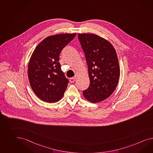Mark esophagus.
Instances as JSON below:
<instances>
[{
    "mask_svg": "<svg viewBox=\"0 0 153 153\" xmlns=\"http://www.w3.org/2000/svg\"><path fill=\"white\" fill-rule=\"evenodd\" d=\"M75 79H76V77H75H75H73V78H70V79H69V80H70V82H74L75 80Z\"/></svg>",
    "mask_w": 153,
    "mask_h": 153,
    "instance_id": "esophagus-1",
    "label": "esophagus"
}]
</instances>
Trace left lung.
<instances>
[{
	"mask_svg": "<svg viewBox=\"0 0 153 153\" xmlns=\"http://www.w3.org/2000/svg\"><path fill=\"white\" fill-rule=\"evenodd\" d=\"M78 38L90 80L83 96L93 103L102 102L113 94L119 82L120 71L117 53L109 41L97 34L79 33Z\"/></svg>",
	"mask_w": 153,
	"mask_h": 153,
	"instance_id": "8db88e82",
	"label": "left lung"
}]
</instances>
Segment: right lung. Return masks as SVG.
I'll return each mask as SVG.
<instances>
[{
    "mask_svg": "<svg viewBox=\"0 0 153 153\" xmlns=\"http://www.w3.org/2000/svg\"><path fill=\"white\" fill-rule=\"evenodd\" d=\"M76 33L49 36L33 52L27 67L31 89L44 102L53 103L63 98L68 80L61 69L59 55Z\"/></svg>",
    "mask_w": 153,
    "mask_h": 153,
    "instance_id": "obj_1",
    "label": "right lung"
}]
</instances>
